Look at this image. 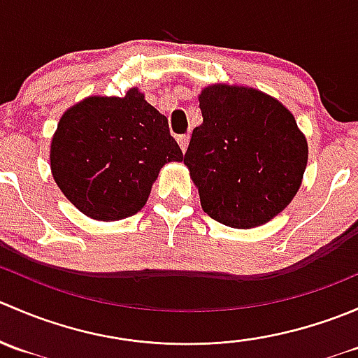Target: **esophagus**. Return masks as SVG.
<instances>
[{"instance_id":"esophagus-1","label":"esophagus","mask_w":358,"mask_h":358,"mask_svg":"<svg viewBox=\"0 0 358 358\" xmlns=\"http://www.w3.org/2000/svg\"><path fill=\"white\" fill-rule=\"evenodd\" d=\"M176 140H178V145H180V149H182V152H185L187 147H189V142H190V135H180Z\"/></svg>"}]
</instances>
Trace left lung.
Listing matches in <instances>:
<instances>
[{
  "label": "left lung",
  "instance_id": "obj_1",
  "mask_svg": "<svg viewBox=\"0 0 358 358\" xmlns=\"http://www.w3.org/2000/svg\"><path fill=\"white\" fill-rule=\"evenodd\" d=\"M183 162L213 220L251 229L279 215L301 185L308 149L294 117L252 88L215 85L199 96Z\"/></svg>",
  "mask_w": 358,
  "mask_h": 358
}]
</instances>
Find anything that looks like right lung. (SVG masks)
I'll return each mask as SVG.
<instances>
[{"label":"right lung","instance_id":"add662e5","mask_svg":"<svg viewBox=\"0 0 358 358\" xmlns=\"http://www.w3.org/2000/svg\"><path fill=\"white\" fill-rule=\"evenodd\" d=\"M183 154L166 115L131 88L119 96H90L62 115L52 140L57 185L86 216L114 222L145 206L166 162Z\"/></svg>","mask_w":358,"mask_h":358}]
</instances>
